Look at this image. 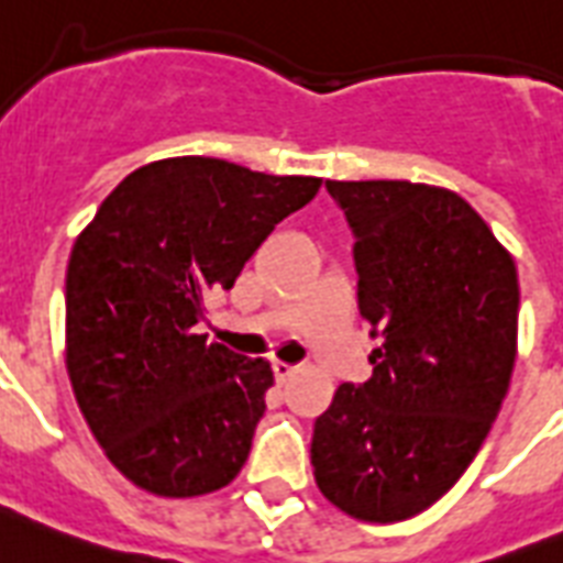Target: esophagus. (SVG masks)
Instances as JSON below:
<instances>
[{"label": "esophagus", "instance_id": "obj_1", "mask_svg": "<svg viewBox=\"0 0 563 563\" xmlns=\"http://www.w3.org/2000/svg\"><path fill=\"white\" fill-rule=\"evenodd\" d=\"M292 374H296V368H292V365H287V362H278V360L273 362V376H276L278 385L287 383Z\"/></svg>", "mask_w": 563, "mask_h": 563}]
</instances>
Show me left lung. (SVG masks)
<instances>
[{"label": "left lung", "instance_id": "8db88e82", "mask_svg": "<svg viewBox=\"0 0 563 563\" xmlns=\"http://www.w3.org/2000/svg\"><path fill=\"white\" fill-rule=\"evenodd\" d=\"M356 235L360 313L383 345L313 426L316 486L365 523L429 509L481 452L518 354V271L457 192L328 180Z\"/></svg>", "mask_w": 563, "mask_h": 563}]
</instances>
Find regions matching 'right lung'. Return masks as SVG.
<instances>
[{"instance_id": "1", "label": "right lung", "mask_w": 563, "mask_h": 563, "mask_svg": "<svg viewBox=\"0 0 563 563\" xmlns=\"http://www.w3.org/2000/svg\"><path fill=\"white\" fill-rule=\"evenodd\" d=\"M322 178L218 157L125 175L77 235L65 273V368L95 440L157 498L224 489L273 385L267 360L207 342V296L230 290L262 241Z\"/></svg>"}]
</instances>
